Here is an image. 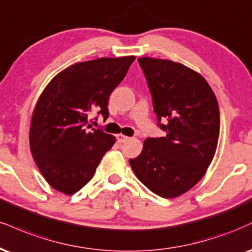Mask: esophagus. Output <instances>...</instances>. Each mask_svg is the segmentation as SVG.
<instances>
[{
  "mask_svg": "<svg viewBox=\"0 0 252 252\" xmlns=\"http://www.w3.org/2000/svg\"><path fill=\"white\" fill-rule=\"evenodd\" d=\"M116 139H117L118 143H124V142L129 141V137L128 136H124L122 134H118V135H116Z\"/></svg>",
  "mask_w": 252,
  "mask_h": 252,
  "instance_id": "1",
  "label": "esophagus"
}]
</instances>
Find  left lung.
<instances>
[{
	"label": "left lung",
	"instance_id": "8db88e82",
	"mask_svg": "<svg viewBox=\"0 0 252 252\" xmlns=\"http://www.w3.org/2000/svg\"><path fill=\"white\" fill-rule=\"evenodd\" d=\"M138 63L166 135L145 139L142 153L129 163L148 189L174 198L196 186L214 158L220 137L217 98L204 77L181 63L151 57Z\"/></svg>",
	"mask_w": 252,
	"mask_h": 252
}]
</instances>
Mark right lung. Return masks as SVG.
<instances>
[{
	"mask_svg": "<svg viewBox=\"0 0 252 252\" xmlns=\"http://www.w3.org/2000/svg\"><path fill=\"white\" fill-rule=\"evenodd\" d=\"M135 56L75 63L57 74L39 96L30 124V150L45 181L72 195L95 175L115 136L92 128L89 115L109 116V96ZM96 120V118H95Z\"/></svg>",
	"mask_w": 252,
	"mask_h": 252,
	"instance_id": "right-lung-1",
	"label": "right lung"
}]
</instances>
